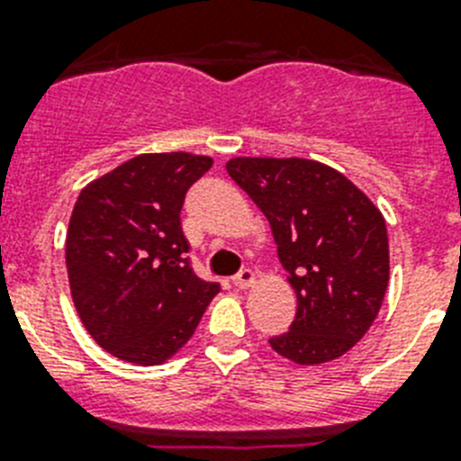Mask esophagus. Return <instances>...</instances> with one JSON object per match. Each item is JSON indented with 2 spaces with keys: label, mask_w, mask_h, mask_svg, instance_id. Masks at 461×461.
Masks as SVG:
<instances>
[{
  "label": "esophagus",
  "mask_w": 461,
  "mask_h": 461,
  "mask_svg": "<svg viewBox=\"0 0 461 461\" xmlns=\"http://www.w3.org/2000/svg\"><path fill=\"white\" fill-rule=\"evenodd\" d=\"M233 281L238 288H249L251 284H254V272H251L249 267H244V270H240L238 275H235Z\"/></svg>",
  "instance_id": "obj_1"
}]
</instances>
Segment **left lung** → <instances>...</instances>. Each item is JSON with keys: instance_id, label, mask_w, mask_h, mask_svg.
<instances>
[{"instance_id": "obj_1", "label": "left lung", "mask_w": 461, "mask_h": 461, "mask_svg": "<svg viewBox=\"0 0 461 461\" xmlns=\"http://www.w3.org/2000/svg\"><path fill=\"white\" fill-rule=\"evenodd\" d=\"M226 170L270 221L297 295L295 321L272 337V348L295 365L351 351L388 288V230L378 207L344 175L309 158L238 157Z\"/></svg>"}]
</instances>
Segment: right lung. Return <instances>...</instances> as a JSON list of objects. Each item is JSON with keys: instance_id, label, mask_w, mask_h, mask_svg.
<instances>
[{"instance_id": "right-lung-1", "label": "right lung", "mask_w": 461, "mask_h": 461, "mask_svg": "<svg viewBox=\"0 0 461 461\" xmlns=\"http://www.w3.org/2000/svg\"><path fill=\"white\" fill-rule=\"evenodd\" d=\"M210 157L140 154L80 191L67 233L73 304L94 341L161 365L191 339L217 281L195 276L180 212Z\"/></svg>"}]
</instances>
